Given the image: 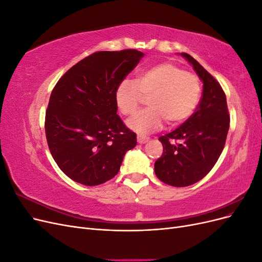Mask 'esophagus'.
<instances>
[{
  "instance_id": "esophagus-1",
  "label": "esophagus",
  "mask_w": 262,
  "mask_h": 262,
  "mask_svg": "<svg viewBox=\"0 0 262 262\" xmlns=\"http://www.w3.org/2000/svg\"><path fill=\"white\" fill-rule=\"evenodd\" d=\"M137 139H138V143H140V144H144V143H146V142L149 140L148 137L142 136V134H139Z\"/></svg>"
}]
</instances>
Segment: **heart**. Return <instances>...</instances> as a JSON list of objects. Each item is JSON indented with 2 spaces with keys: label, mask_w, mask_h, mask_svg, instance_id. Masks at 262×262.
I'll use <instances>...</instances> for the list:
<instances>
[{
  "label": "heart",
  "mask_w": 262,
  "mask_h": 262,
  "mask_svg": "<svg viewBox=\"0 0 262 262\" xmlns=\"http://www.w3.org/2000/svg\"><path fill=\"white\" fill-rule=\"evenodd\" d=\"M201 95L196 75L184 72L173 63L163 62L140 71L133 81L119 83L115 101L123 116L136 114L144 98L149 108L140 112L128 125L139 133L153 132L161 128L164 120L176 125L191 116Z\"/></svg>",
  "instance_id": "obj_1"
}]
</instances>
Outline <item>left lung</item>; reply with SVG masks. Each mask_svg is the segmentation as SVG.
<instances>
[{
	"label": "left lung",
	"mask_w": 262,
	"mask_h": 262,
	"mask_svg": "<svg viewBox=\"0 0 262 262\" xmlns=\"http://www.w3.org/2000/svg\"><path fill=\"white\" fill-rule=\"evenodd\" d=\"M203 83L194 114L176 130L160 137L163 154L154 164L155 175L166 185L187 187L201 180L224 148L229 128L225 93L199 62L181 53Z\"/></svg>",
	"instance_id": "left-lung-1"
}]
</instances>
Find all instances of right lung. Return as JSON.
<instances>
[{"mask_svg": "<svg viewBox=\"0 0 262 262\" xmlns=\"http://www.w3.org/2000/svg\"><path fill=\"white\" fill-rule=\"evenodd\" d=\"M144 53L99 51L81 60L55 84L46 113L53 160L72 180L98 186L114 178L137 134L117 115L115 92Z\"/></svg>", "mask_w": 262, "mask_h": 262, "instance_id": "obj_1", "label": "right lung"}]
</instances>
